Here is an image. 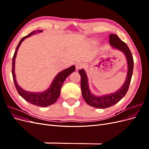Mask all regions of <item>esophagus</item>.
<instances>
[{
  "label": "esophagus",
  "mask_w": 149,
  "mask_h": 149,
  "mask_svg": "<svg viewBox=\"0 0 149 149\" xmlns=\"http://www.w3.org/2000/svg\"><path fill=\"white\" fill-rule=\"evenodd\" d=\"M83 67H84V64L83 63L79 62V63H78L76 65V70H78L79 69L83 68Z\"/></svg>",
  "instance_id": "esophagus-1"
}]
</instances>
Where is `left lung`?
I'll list each match as a JSON object with an SVG mask.
<instances>
[{
	"instance_id": "8db88e82",
	"label": "left lung",
	"mask_w": 149,
	"mask_h": 149,
	"mask_svg": "<svg viewBox=\"0 0 149 149\" xmlns=\"http://www.w3.org/2000/svg\"><path fill=\"white\" fill-rule=\"evenodd\" d=\"M109 37V43L112 48L118 49L124 53L126 59H127L128 71L127 78H126L125 81L123 85V86L114 93L101 96H95L91 93L89 89L88 77L85 71L83 69H81L78 71L81 76V88L82 95L84 100L89 106L99 108V109H104V108H107L113 106L124 97L129 89L133 73V56L127 44L122 41L118 36L116 34H110Z\"/></svg>"
}]
</instances>
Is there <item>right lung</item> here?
<instances>
[{
	"label": "right lung",
	"mask_w": 149,
	"mask_h": 149,
	"mask_svg": "<svg viewBox=\"0 0 149 149\" xmlns=\"http://www.w3.org/2000/svg\"><path fill=\"white\" fill-rule=\"evenodd\" d=\"M42 31L43 30H38L37 31H33L32 32H31L28 35L25 36V37L21 39L20 42L18 44L14 53V55H13V56L12 73L13 81H14L15 84V86L16 88L18 93L20 94V96L23 97L25 101L30 102V104H32L33 105L40 107H47L48 106L53 104H54L57 101L58 97L60 96L61 88L62 86L63 83H64L68 76L75 71V66H71V67L68 68H66L60 72V73L55 76V79H53L49 88L44 92H29L25 91V90L22 89L19 86V84L17 83L15 74V61L18 49H19V48L22 42H23L25 38L30 37L31 35H33L35 33H40L42 32Z\"/></svg>",
	"instance_id": "add662e5"
}]
</instances>
